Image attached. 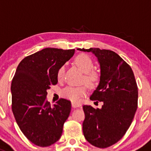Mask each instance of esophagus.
<instances>
[{"label":"esophagus","mask_w":151,"mask_h":151,"mask_svg":"<svg viewBox=\"0 0 151 151\" xmlns=\"http://www.w3.org/2000/svg\"><path fill=\"white\" fill-rule=\"evenodd\" d=\"M71 105H72V107H74V108H78V107H80L81 106V104L80 103V102H71Z\"/></svg>","instance_id":"esophagus-1"}]
</instances>
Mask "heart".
<instances>
[{
	"label": "heart",
	"mask_w": 151,
	"mask_h": 151,
	"mask_svg": "<svg viewBox=\"0 0 151 151\" xmlns=\"http://www.w3.org/2000/svg\"><path fill=\"white\" fill-rule=\"evenodd\" d=\"M74 62L76 65L85 73L83 81L89 86H93L99 80V75L96 71H92L94 65L91 58L88 55L81 54L76 57ZM64 74H65V67L62 65L60 67L57 73V78L58 81H63ZM86 92H87V88L85 86H67L62 91L61 93L64 97L68 98L74 102H78L80 98L86 94Z\"/></svg>",
	"instance_id": "b5f03b06"
}]
</instances>
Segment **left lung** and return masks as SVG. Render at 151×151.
<instances>
[{
	"label": "left lung",
	"instance_id": "obj_1",
	"mask_svg": "<svg viewBox=\"0 0 151 151\" xmlns=\"http://www.w3.org/2000/svg\"><path fill=\"white\" fill-rule=\"evenodd\" d=\"M77 49L94 54L100 65L99 86L90 99L103 105L100 109L83 105V131L90 144L105 148L119 141L131 125L138 105L137 82L131 66L114 52Z\"/></svg>",
	"mask_w": 151,
	"mask_h": 151
}]
</instances>
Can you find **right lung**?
Masks as SVG:
<instances>
[{
    "mask_svg": "<svg viewBox=\"0 0 151 151\" xmlns=\"http://www.w3.org/2000/svg\"><path fill=\"white\" fill-rule=\"evenodd\" d=\"M74 49L46 48L19 63L11 85L12 110L25 137L33 144L48 147L60 138L71 102L60 99L53 106L47 89L58 83L59 68L74 55Z\"/></svg>",
    "mask_w": 151,
    "mask_h": 151,
    "instance_id": "1",
    "label": "right lung"
}]
</instances>
